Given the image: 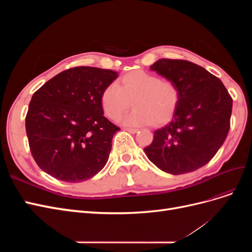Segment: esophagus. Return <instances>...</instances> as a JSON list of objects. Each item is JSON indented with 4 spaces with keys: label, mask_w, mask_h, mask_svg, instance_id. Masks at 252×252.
<instances>
[{
    "label": "esophagus",
    "mask_w": 252,
    "mask_h": 252,
    "mask_svg": "<svg viewBox=\"0 0 252 252\" xmlns=\"http://www.w3.org/2000/svg\"><path fill=\"white\" fill-rule=\"evenodd\" d=\"M124 130H126V131H128V132H130V133L138 132V129H135V128H124Z\"/></svg>",
    "instance_id": "1"
}]
</instances>
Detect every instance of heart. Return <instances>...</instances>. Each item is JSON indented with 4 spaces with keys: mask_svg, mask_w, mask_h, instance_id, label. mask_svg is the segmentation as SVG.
<instances>
[{
    "mask_svg": "<svg viewBox=\"0 0 252 252\" xmlns=\"http://www.w3.org/2000/svg\"><path fill=\"white\" fill-rule=\"evenodd\" d=\"M180 96V88L173 80L133 70L121 78L119 86L114 83L106 86L101 103L106 116L117 120L130 108L132 102L134 109L121 120L124 125H163L177 110Z\"/></svg>",
    "mask_w": 252,
    "mask_h": 252,
    "instance_id": "heart-1",
    "label": "heart"
}]
</instances>
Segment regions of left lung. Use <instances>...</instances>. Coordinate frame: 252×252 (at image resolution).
<instances>
[{
    "label": "left lung",
    "mask_w": 252,
    "mask_h": 252,
    "mask_svg": "<svg viewBox=\"0 0 252 252\" xmlns=\"http://www.w3.org/2000/svg\"><path fill=\"white\" fill-rule=\"evenodd\" d=\"M150 69L177 83L181 96L170 123L155 131L145 154L167 173L199 169L227 138L232 98L222 81L189 61L161 59Z\"/></svg>",
    "instance_id": "obj_1"
}]
</instances>
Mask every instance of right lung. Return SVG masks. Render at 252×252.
<instances>
[{"mask_svg": "<svg viewBox=\"0 0 252 252\" xmlns=\"http://www.w3.org/2000/svg\"><path fill=\"white\" fill-rule=\"evenodd\" d=\"M117 78L110 69L73 67L33 94L25 126L30 151L43 171L79 183L104 168L120 128L104 117L101 94Z\"/></svg>", "mask_w": 252, "mask_h": 252, "instance_id": "1", "label": "right lung"}]
</instances>
